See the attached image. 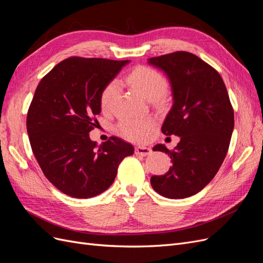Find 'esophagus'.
Instances as JSON below:
<instances>
[{
    "mask_svg": "<svg viewBox=\"0 0 263 263\" xmlns=\"http://www.w3.org/2000/svg\"><path fill=\"white\" fill-rule=\"evenodd\" d=\"M135 154L137 156H141V157H145L151 154V149L148 147H142V146H138L135 148Z\"/></svg>",
    "mask_w": 263,
    "mask_h": 263,
    "instance_id": "esophagus-1",
    "label": "esophagus"
}]
</instances>
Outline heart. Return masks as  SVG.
Instances as JSON below:
<instances>
[{
    "mask_svg": "<svg viewBox=\"0 0 263 263\" xmlns=\"http://www.w3.org/2000/svg\"><path fill=\"white\" fill-rule=\"evenodd\" d=\"M127 80L135 90L149 101L163 97L168 90V80L155 68L138 66L127 76ZM119 93V84L110 80L101 92L100 104L103 110H110L115 105ZM156 127V121L151 117L124 118L117 125V129L127 139L141 142L147 140Z\"/></svg>",
    "mask_w": 263,
    "mask_h": 263,
    "instance_id": "b5f03b06",
    "label": "heart"
}]
</instances>
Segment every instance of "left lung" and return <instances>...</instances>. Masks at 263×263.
I'll use <instances>...</instances> for the list:
<instances>
[{
    "label": "left lung",
    "instance_id": "obj_1",
    "mask_svg": "<svg viewBox=\"0 0 263 263\" xmlns=\"http://www.w3.org/2000/svg\"><path fill=\"white\" fill-rule=\"evenodd\" d=\"M148 62L164 71L172 87L173 105L161 130L180 137L173 150L154 147L168 154L172 165L150 183L164 197L185 198L200 192L219 170L234 130V108L220 74L197 55L176 51Z\"/></svg>",
    "mask_w": 263,
    "mask_h": 263
}]
</instances>
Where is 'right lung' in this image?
I'll use <instances>...</instances> for the list:
<instances>
[{
    "instance_id": "obj_1",
    "label": "right lung",
    "mask_w": 263,
    "mask_h": 263,
    "mask_svg": "<svg viewBox=\"0 0 263 263\" xmlns=\"http://www.w3.org/2000/svg\"><path fill=\"white\" fill-rule=\"evenodd\" d=\"M129 60L70 57L39 82L28 108L29 142L45 177L62 193L97 196L115 180L134 147L118 137L100 146L89 133L101 113L100 95Z\"/></svg>"
}]
</instances>
